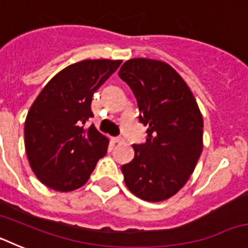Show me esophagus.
Here are the masks:
<instances>
[{
	"mask_svg": "<svg viewBox=\"0 0 248 248\" xmlns=\"http://www.w3.org/2000/svg\"><path fill=\"white\" fill-rule=\"evenodd\" d=\"M111 141L115 144H118V143H123V141H124V139H123V138H111Z\"/></svg>",
	"mask_w": 248,
	"mask_h": 248,
	"instance_id": "1",
	"label": "esophagus"
}]
</instances>
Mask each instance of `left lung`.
<instances>
[{
    "mask_svg": "<svg viewBox=\"0 0 248 248\" xmlns=\"http://www.w3.org/2000/svg\"><path fill=\"white\" fill-rule=\"evenodd\" d=\"M118 74L137 98L139 122L148 126L146 141L134 144V159L122 166L125 185L141 200H168L200 159L202 114L189 85L168 63L133 58Z\"/></svg>",
    "mask_w": 248,
    "mask_h": 248,
    "instance_id": "1",
    "label": "left lung"
}]
</instances>
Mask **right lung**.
<instances>
[{"label": "right lung", "instance_id": "add662e5", "mask_svg": "<svg viewBox=\"0 0 248 248\" xmlns=\"http://www.w3.org/2000/svg\"><path fill=\"white\" fill-rule=\"evenodd\" d=\"M122 61L85 59L68 65L45 85L25 122V146L31 169L56 191L79 189L88 181L109 140L92 124L85 126L94 92Z\"/></svg>", "mask_w": 248, "mask_h": 248}]
</instances>
